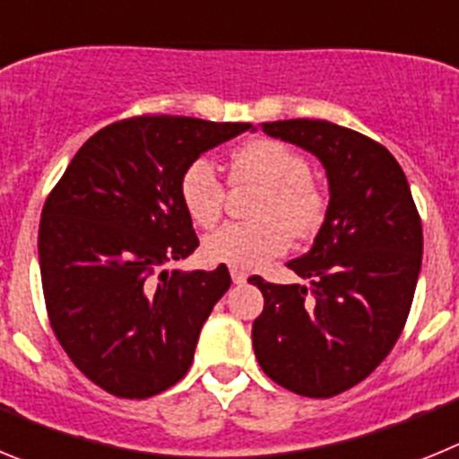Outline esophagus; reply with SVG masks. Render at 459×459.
<instances>
[{
    "instance_id": "1",
    "label": "esophagus",
    "mask_w": 459,
    "mask_h": 459,
    "mask_svg": "<svg viewBox=\"0 0 459 459\" xmlns=\"http://www.w3.org/2000/svg\"><path fill=\"white\" fill-rule=\"evenodd\" d=\"M230 275H232V282H234V285H243V282L248 280V275L243 273V271H238V269L230 271Z\"/></svg>"
}]
</instances>
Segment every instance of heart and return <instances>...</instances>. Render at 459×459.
I'll list each match as a JSON object with an SVG mask.
<instances>
[{"instance_id":"1","label":"heart","mask_w":459,"mask_h":459,"mask_svg":"<svg viewBox=\"0 0 459 459\" xmlns=\"http://www.w3.org/2000/svg\"><path fill=\"white\" fill-rule=\"evenodd\" d=\"M237 181H257L266 188L255 216L257 222H227L202 243L211 264L253 271L290 248L294 237H312L326 216L322 190L310 181V163L301 152L269 137L250 140L232 153ZM179 197L193 222L211 227L225 206V186L213 160L197 158L179 179Z\"/></svg>"}]
</instances>
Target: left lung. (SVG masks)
Wrapping results in <instances>:
<instances>
[{"instance_id":"8db88e82","label":"left lung","mask_w":459,"mask_h":459,"mask_svg":"<svg viewBox=\"0 0 459 459\" xmlns=\"http://www.w3.org/2000/svg\"><path fill=\"white\" fill-rule=\"evenodd\" d=\"M326 169L328 206L310 250L287 262L310 285L248 282L264 296L253 347L266 377L306 397L366 379L403 333L423 262V227L403 168L379 142L322 119L262 124Z\"/></svg>"}]
</instances>
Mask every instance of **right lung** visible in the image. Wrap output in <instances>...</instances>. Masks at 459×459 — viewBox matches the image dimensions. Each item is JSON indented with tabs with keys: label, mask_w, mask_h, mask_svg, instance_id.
Masks as SVG:
<instances>
[{
	"label": "right lung",
	"mask_w": 459,
	"mask_h": 459,
	"mask_svg": "<svg viewBox=\"0 0 459 459\" xmlns=\"http://www.w3.org/2000/svg\"><path fill=\"white\" fill-rule=\"evenodd\" d=\"M250 128L168 115L117 121L84 142L48 197L39 227L48 317L68 359L103 391L142 400L188 372L232 278L225 264L168 269L200 246L179 179Z\"/></svg>",
	"instance_id": "right-lung-1"
}]
</instances>
